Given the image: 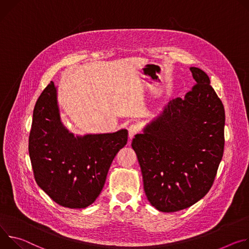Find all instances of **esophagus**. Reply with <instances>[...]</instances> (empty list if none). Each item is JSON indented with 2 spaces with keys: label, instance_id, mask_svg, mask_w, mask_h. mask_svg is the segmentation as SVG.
<instances>
[{
  "label": "esophagus",
  "instance_id": "obj_1",
  "mask_svg": "<svg viewBox=\"0 0 249 249\" xmlns=\"http://www.w3.org/2000/svg\"><path fill=\"white\" fill-rule=\"evenodd\" d=\"M141 131V126L139 124H131L128 127V136L129 140H131L132 137H134V135H136L137 133H140Z\"/></svg>",
  "mask_w": 249,
  "mask_h": 249
}]
</instances>
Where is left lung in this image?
<instances>
[{"mask_svg":"<svg viewBox=\"0 0 249 249\" xmlns=\"http://www.w3.org/2000/svg\"><path fill=\"white\" fill-rule=\"evenodd\" d=\"M196 85L169 101L132 140L145 195L158 211L191 207L210 191L225 147V108L209 76L190 68Z\"/></svg>","mask_w":249,"mask_h":249,"instance_id":"1","label":"left lung"}]
</instances>
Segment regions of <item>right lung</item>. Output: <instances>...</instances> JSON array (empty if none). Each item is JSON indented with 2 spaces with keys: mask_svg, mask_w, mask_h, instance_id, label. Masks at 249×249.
I'll use <instances>...</instances> for the list:
<instances>
[{
  "mask_svg": "<svg viewBox=\"0 0 249 249\" xmlns=\"http://www.w3.org/2000/svg\"><path fill=\"white\" fill-rule=\"evenodd\" d=\"M127 129L74 134L62 123L57 87L51 81L36 101L29 152L37 185L58 205L83 209L99 197Z\"/></svg>",
  "mask_w": 249,
  "mask_h": 249,
  "instance_id": "1",
  "label": "right lung"
}]
</instances>
